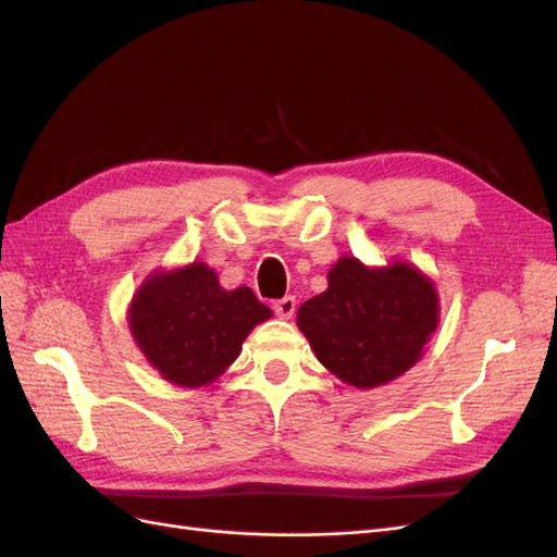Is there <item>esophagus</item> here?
<instances>
[{
  "mask_svg": "<svg viewBox=\"0 0 557 557\" xmlns=\"http://www.w3.org/2000/svg\"><path fill=\"white\" fill-rule=\"evenodd\" d=\"M295 307H297V299L293 295H285L283 299L274 301V313L278 318H290L295 313Z\"/></svg>",
  "mask_w": 557,
  "mask_h": 557,
  "instance_id": "34e87169",
  "label": "esophagus"
}]
</instances>
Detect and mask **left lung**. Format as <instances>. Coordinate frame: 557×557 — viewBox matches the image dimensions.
<instances>
[{"label": "left lung", "instance_id": "1", "mask_svg": "<svg viewBox=\"0 0 557 557\" xmlns=\"http://www.w3.org/2000/svg\"><path fill=\"white\" fill-rule=\"evenodd\" d=\"M440 320L432 281L409 264L367 269L342 258L327 290L297 311L318 360L356 387H376L407 372Z\"/></svg>", "mask_w": 557, "mask_h": 557}]
</instances>
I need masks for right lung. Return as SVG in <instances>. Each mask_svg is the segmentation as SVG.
I'll use <instances>...</instances> for the list:
<instances>
[{
    "instance_id": "add662e5",
    "label": "right lung",
    "mask_w": 557,
    "mask_h": 557,
    "mask_svg": "<svg viewBox=\"0 0 557 557\" xmlns=\"http://www.w3.org/2000/svg\"><path fill=\"white\" fill-rule=\"evenodd\" d=\"M269 315L246 285L223 290L213 269L193 262L144 283L129 307V327L166 381L197 387L221 376L246 334Z\"/></svg>"
}]
</instances>
